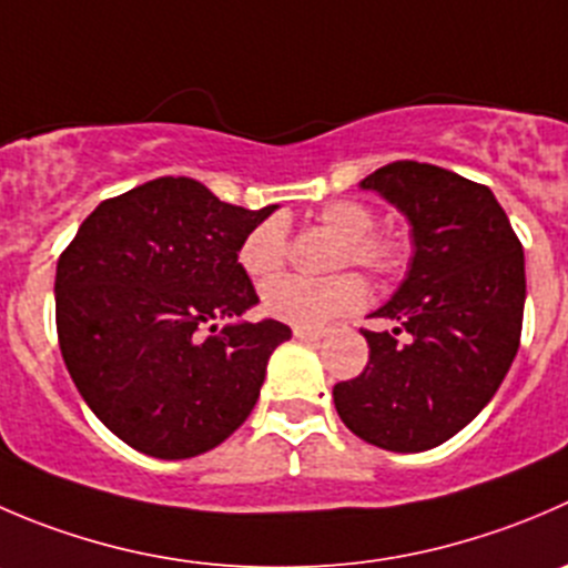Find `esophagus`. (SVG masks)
I'll return each mask as SVG.
<instances>
[{
  "label": "esophagus",
  "mask_w": 568,
  "mask_h": 568,
  "mask_svg": "<svg viewBox=\"0 0 568 568\" xmlns=\"http://www.w3.org/2000/svg\"><path fill=\"white\" fill-rule=\"evenodd\" d=\"M294 335L300 341H318L324 335V329H311V327H294Z\"/></svg>",
  "instance_id": "obj_1"
}]
</instances>
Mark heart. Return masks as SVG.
I'll return each mask as SVG.
<instances>
[{"instance_id":"b5f03b06","label":"heart","mask_w":568,"mask_h":568,"mask_svg":"<svg viewBox=\"0 0 568 568\" xmlns=\"http://www.w3.org/2000/svg\"><path fill=\"white\" fill-rule=\"evenodd\" d=\"M316 222L341 241L335 250V268H366L385 283L405 274L410 263V241L399 233L374 230L377 216L363 202H329L316 213ZM285 257H288V230L280 216L263 219L241 239L239 263L250 277H268L280 272ZM366 300L368 285L355 272L335 274L329 280L277 277L261 291V305L268 316L311 329H322L333 318L361 311Z\"/></svg>"}]
</instances>
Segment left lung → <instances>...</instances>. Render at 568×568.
Segmentation results:
<instances>
[{
	"instance_id": "obj_1",
	"label": "left lung",
	"mask_w": 568,
	"mask_h": 568,
	"mask_svg": "<svg viewBox=\"0 0 568 568\" xmlns=\"http://www.w3.org/2000/svg\"><path fill=\"white\" fill-rule=\"evenodd\" d=\"M410 222L413 261L388 329H363L368 363L335 383L341 422L390 453L460 433L497 394L521 341L525 252L491 189L433 163L394 161L363 180Z\"/></svg>"
}]
</instances>
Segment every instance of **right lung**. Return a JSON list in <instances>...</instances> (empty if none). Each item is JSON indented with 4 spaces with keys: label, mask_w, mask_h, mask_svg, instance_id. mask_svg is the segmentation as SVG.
I'll use <instances>...</instances> for the list:
<instances>
[{
    "label": "right lung",
    "mask_w": 568,
    "mask_h": 568,
    "mask_svg": "<svg viewBox=\"0 0 568 568\" xmlns=\"http://www.w3.org/2000/svg\"><path fill=\"white\" fill-rule=\"evenodd\" d=\"M274 207L246 211L196 180L158 178L104 200L60 252L54 322L65 368L138 453L194 458L255 407L291 327L213 322L257 302L239 246Z\"/></svg>",
    "instance_id": "right-lung-1"
}]
</instances>
